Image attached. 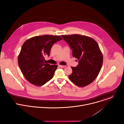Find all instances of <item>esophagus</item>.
Wrapping results in <instances>:
<instances>
[{"instance_id":"esophagus-1","label":"esophagus","mask_w":124,"mask_h":124,"mask_svg":"<svg viewBox=\"0 0 124 124\" xmlns=\"http://www.w3.org/2000/svg\"><path fill=\"white\" fill-rule=\"evenodd\" d=\"M59 66L60 67H62V68H64L65 67V66L64 65H59Z\"/></svg>"}]
</instances>
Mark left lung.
<instances>
[{
    "instance_id": "left-lung-1",
    "label": "left lung",
    "mask_w": 124,
    "mask_h": 124,
    "mask_svg": "<svg viewBox=\"0 0 124 124\" xmlns=\"http://www.w3.org/2000/svg\"><path fill=\"white\" fill-rule=\"evenodd\" d=\"M72 50L78 64L71 67L70 81L78 87L86 86L97 77L103 63V56L97 42L93 38L79 34L62 35Z\"/></svg>"
}]
</instances>
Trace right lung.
Instances as JSON below:
<instances>
[{
    "instance_id": "1",
    "label": "right lung",
    "mask_w": 124,
    "mask_h": 124,
    "mask_svg": "<svg viewBox=\"0 0 124 124\" xmlns=\"http://www.w3.org/2000/svg\"><path fill=\"white\" fill-rule=\"evenodd\" d=\"M57 35H44L31 37L23 44L18 56V64L25 78L36 86H42L53 77L57 65L46 63L54 43L62 40Z\"/></svg>"
}]
</instances>
